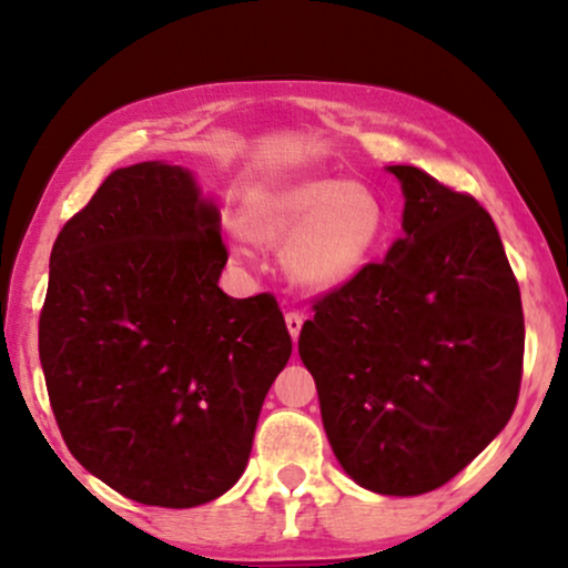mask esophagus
I'll return each instance as SVG.
<instances>
[{"instance_id":"1","label":"esophagus","mask_w":568,"mask_h":568,"mask_svg":"<svg viewBox=\"0 0 568 568\" xmlns=\"http://www.w3.org/2000/svg\"><path fill=\"white\" fill-rule=\"evenodd\" d=\"M284 321H286V331H290L292 338L297 341L300 331H302V323H305V315L297 313V310H290V313L284 315Z\"/></svg>"}]
</instances>
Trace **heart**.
<instances>
[{"mask_svg":"<svg viewBox=\"0 0 568 568\" xmlns=\"http://www.w3.org/2000/svg\"><path fill=\"white\" fill-rule=\"evenodd\" d=\"M245 224L284 243V266L300 284L331 290L352 278L383 235V206L362 183L297 178L266 185L245 206Z\"/></svg>","mask_w":568,"mask_h":568,"instance_id":"obj_1","label":"heart"}]
</instances>
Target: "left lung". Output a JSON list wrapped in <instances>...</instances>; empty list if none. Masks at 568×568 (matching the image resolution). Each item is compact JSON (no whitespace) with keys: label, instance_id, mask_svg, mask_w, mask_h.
Here are the masks:
<instances>
[{"label":"left lung","instance_id":"obj_1","mask_svg":"<svg viewBox=\"0 0 568 568\" xmlns=\"http://www.w3.org/2000/svg\"><path fill=\"white\" fill-rule=\"evenodd\" d=\"M390 173L406 235L313 300L300 356L348 476L418 496L453 480L515 414L525 317L491 214L414 165Z\"/></svg>","mask_w":568,"mask_h":568}]
</instances>
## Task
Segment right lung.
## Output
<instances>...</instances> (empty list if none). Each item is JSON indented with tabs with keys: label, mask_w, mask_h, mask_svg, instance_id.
<instances>
[{
	"label": "right lung",
	"mask_w": 568,
	"mask_h": 568,
	"mask_svg": "<svg viewBox=\"0 0 568 568\" xmlns=\"http://www.w3.org/2000/svg\"><path fill=\"white\" fill-rule=\"evenodd\" d=\"M220 212L189 170L105 178L51 251L38 352L69 453L115 491L185 509L243 476L292 356L274 294L227 297Z\"/></svg>",
	"instance_id": "1"
}]
</instances>
